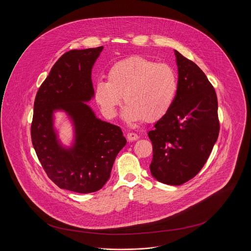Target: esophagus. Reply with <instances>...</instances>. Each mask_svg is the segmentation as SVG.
I'll list each match as a JSON object with an SVG mask.
<instances>
[{"label":"esophagus","mask_w":251,"mask_h":251,"mask_svg":"<svg viewBox=\"0 0 251 251\" xmlns=\"http://www.w3.org/2000/svg\"><path fill=\"white\" fill-rule=\"evenodd\" d=\"M126 138L128 141H136L139 139V136H138V134H136L134 132H129V133H127Z\"/></svg>","instance_id":"obj_1"}]
</instances>
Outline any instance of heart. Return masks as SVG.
<instances>
[{
	"label": "heart",
	"mask_w": 251,
	"mask_h": 251,
	"mask_svg": "<svg viewBox=\"0 0 251 251\" xmlns=\"http://www.w3.org/2000/svg\"><path fill=\"white\" fill-rule=\"evenodd\" d=\"M177 91V76L170 66L132 56L109 69L107 82L96 83L95 99L108 118L116 115L123 97L126 121L156 122L170 111Z\"/></svg>",
	"instance_id": "heart-1"
}]
</instances>
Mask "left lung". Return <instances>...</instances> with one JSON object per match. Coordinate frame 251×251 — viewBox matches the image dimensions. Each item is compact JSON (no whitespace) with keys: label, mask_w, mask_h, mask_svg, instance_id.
<instances>
[{"label":"left lung","mask_w":251,"mask_h":251,"mask_svg":"<svg viewBox=\"0 0 251 251\" xmlns=\"http://www.w3.org/2000/svg\"><path fill=\"white\" fill-rule=\"evenodd\" d=\"M175 53L179 71L175 101L148 133L152 144L151 173L170 185L182 184L200 172L220 127L214 86L195 63Z\"/></svg>","instance_id":"left-lung-1"}]
</instances>
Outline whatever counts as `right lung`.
<instances>
[{"label":"right lung","instance_id":"add662e5","mask_svg":"<svg viewBox=\"0 0 251 251\" xmlns=\"http://www.w3.org/2000/svg\"><path fill=\"white\" fill-rule=\"evenodd\" d=\"M102 49L71 50L62 55L40 85L34 103L31 137L37 158L56 185L77 193L102 188L126 144L120 126L97 119L83 102L94 96L92 68ZM56 108L68 111L75 123L76 140L71 150L56 141L51 120Z\"/></svg>","mask_w":251,"mask_h":251}]
</instances>
